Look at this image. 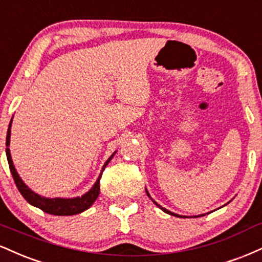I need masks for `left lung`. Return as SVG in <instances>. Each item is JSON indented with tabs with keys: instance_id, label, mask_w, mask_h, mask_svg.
I'll return each instance as SVG.
<instances>
[{
	"instance_id": "obj_1",
	"label": "left lung",
	"mask_w": 262,
	"mask_h": 262,
	"mask_svg": "<svg viewBox=\"0 0 262 262\" xmlns=\"http://www.w3.org/2000/svg\"><path fill=\"white\" fill-rule=\"evenodd\" d=\"M145 191H146L147 196H149V198H150V199H151V200H152V203H154V204H155L157 207H160V209H161V210L163 211V212L168 213V215L176 216V217H188V216H182V215H177V213H174V212H171V211H169V210H167V209H165V207H162V206H161V205H159V204H157V203H156V201H155V200H154V199H152V198H151V196H150V194H149V191H147V189H145ZM200 216H204V215H199V216H193V217H200Z\"/></svg>"
}]
</instances>
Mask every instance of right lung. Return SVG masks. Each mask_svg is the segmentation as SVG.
<instances>
[{
    "label": "right lung",
    "instance_id": "obj_1",
    "mask_svg": "<svg viewBox=\"0 0 262 262\" xmlns=\"http://www.w3.org/2000/svg\"><path fill=\"white\" fill-rule=\"evenodd\" d=\"M11 127H12V119L9 122L8 125V130H7V138H6V155H7V161L9 165V169H11L12 177L14 179L15 185H17L18 190L20 191V194L23 195V198L28 201L30 205L33 206L39 207L40 210H42L43 212L50 213V215H55V216H72V215H77V213L83 212V211L88 210L91 205L94 204V201L97 199L100 194V178L102 176L103 169L105 167L108 165V162L111 161L112 157L115 156V154L117 151L112 154L111 156L108 157V160L105 162V165L102 166V171H101L99 178L96 179L95 184L91 187L89 191L81 195V196H77V198H45L41 196L35 191H33L31 189L28 187L25 183L21 181V178L18 174L17 169L13 165V161H12V156H11V151H9V143H11Z\"/></svg>",
    "mask_w": 262,
    "mask_h": 262
}]
</instances>
